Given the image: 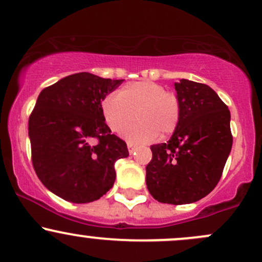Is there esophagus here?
<instances>
[{"instance_id":"1","label":"esophagus","mask_w":262,"mask_h":262,"mask_svg":"<svg viewBox=\"0 0 262 262\" xmlns=\"http://www.w3.org/2000/svg\"><path fill=\"white\" fill-rule=\"evenodd\" d=\"M127 148H128V152H130V154H134L135 151L137 150V146L132 145V143H127Z\"/></svg>"}]
</instances>
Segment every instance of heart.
Instances as JSON below:
<instances>
[{"mask_svg":"<svg viewBox=\"0 0 262 262\" xmlns=\"http://www.w3.org/2000/svg\"><path fill=\"white\" fill-rule=\"evenodd\" d=\"M101 115L112 132H121L134 120L136 122L122 132L132 143L154 142L161 135L176 130L181 117L179 98L154 81L126 83L119 94H110L101 101Z\"/></svg>","mask_w":262,"mask_h":262,"instance_id":"heart-1","label":"heart"}]
</instances>
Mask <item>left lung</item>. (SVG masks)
Here are the masks:
<instances>
[{"mask_svg": "<svg viewBox=\"0 0 262 262\" xmlns=\"http://www.w3.org/2000/svg\"><path fill=\"white\" fill-rule=\"evenodd\" d=\"M181 117L166 143L151 146L146 185L162 204L199 201L215 188L232 147L229 108L204 83H175Z\"/></svg>", "mask_w": 262, "mask_h": 262, "instance_id": "1", "label": "left lung"}]
</instances>
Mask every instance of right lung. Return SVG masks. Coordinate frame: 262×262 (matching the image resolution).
<instances>
[{"mask_svg": "<svg viewBox=\"0 0 262 262\" xmlns=\"http://www.w3.org/2000/svg\"><path fill=\"white\" fill-rule=\"evenodd\" d=\"M122 82L80 72L38 95L29 120L32 164L40 181L58 198L87 204L114 186L115 162L127 157L128 150L111 134L100 105Z\"/></svg>", "mask_w": 262, "mask_h": 262, "instance_id": "add662e5", "label": "right lung"}]
</instances>
